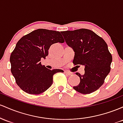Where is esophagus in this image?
<instances>
[{"instance_id": "obj_1", "label": "esophagus", "mask_w": 123, "mask_h": 123, "mask_svg": "<svg viewBox=\"0 0 123 123\" xmlns=\"http://www.w3.org/2000/svg\"><path fill=\"white\" fill-rule=\"evenodd\" d=\"M64 73H65L66 74H67V75H71V74H72L71 73L68 72V71H64Z\"/></svg>"}]
</instances>
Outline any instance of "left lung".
Segmentation results:
<instances>
[{
  "instance_id": "left-lung-1",
  "label": "left lung",
  "mask_w": 123,
  "mask_h": 123,
  "mask_svg": "<svg viewBox=\"0 0 123 123\" xmlns=\"http://www.w3.org/2000/svg\"><path fill=\"white\" fill-rule=\"evenodd\" d=\"M66 43L75 52L73 63L84 66L85 73L79 76L80 82L73 88L80 93L89 94L96 91L104 83L110 71L112 56L107 43L94 32L82 28L63 31Z\"/></svg>"
}]
</instances>
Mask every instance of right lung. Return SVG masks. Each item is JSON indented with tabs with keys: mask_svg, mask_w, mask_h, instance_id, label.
<instances>
[{
	"mask_svg": "<svg viewBox=\"0 0 123 123\" xmlns=\"http://www.w3.org/2000/svg\"><path fill=\"white\" fill-rule=\"evenodd\" d=\"M59 31L38 29L18 41L10 58L11 71L16 83L24 92L38 95L46 91L53 83V76L60 69L51 70L41 64L52 44L63 43Z\"/></svg>",
	"mask_w": 123,
	"mask_h": 123,
	"instance_id": "1",
	"label": "right lung"
}]
</instances>
